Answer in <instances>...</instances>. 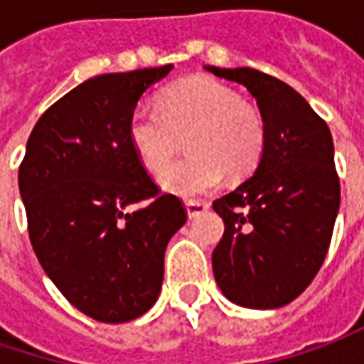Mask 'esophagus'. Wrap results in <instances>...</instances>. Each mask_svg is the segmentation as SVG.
<instances>
[{
  "label": "esophagus",
  "instance_id": "1",
  "mask_svg": "<svg viewBox=\"0 0 364 364\" xmlns=\"http://www.w3.org/2000/svg\"><path fill=\"white\" fill-rule=\"evenodd\" d=\"M185 210H187V215L189 218H198L201 213H205L210 210V203L208 201H199V199H191L185 203Z\"/></svg>",
  "mask_w": 364,
  "mask_h": 364
}]
</instances>
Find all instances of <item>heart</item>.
Wrapping results in <instances>:
<instances>
[{
  "label": "heart",
  "mask_w": 364,
  "mask_h": 364,
  "mask_svg": "<svg viewBox=\"0 0 364 364\" xmlns=\"http://www.w3.org/2000/svg\"><path fill=\"white\" fill-rule=\"evenodd\" d=\"M187 134L192 156L169 166ZM264 134L261 112L210 77H191L166 87L161 109L138 105L128 119V138L138 161L151 173L168 164L159 181L181 198L213 191L226 171L232 177L248 175L261 159Z\"/></svg>",
  "instance_id": "b5f03b06"
}]
</instances>
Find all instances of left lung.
Listing matches in <instances>:
<instances>
[{
    "instance_id": "obj_1",
    "label": "left lung",
    "mask_w": 364,
    "mask_h": 364,
    "mask_svg": "<svg viewBox=\"0 0 364 364\" xmlns=\"http://www.w3.org/2000/svg\"><path fill=\"white\" fill-rule=\"evenodd\" d=\"M203 69L245 85L267 132L252 177L213 201L226 226L212 255L215 283L242 308L287 306L318 275L338 215L332 134L309 103L275 77L248 67Z\"/></svg>"
}]
</instances>
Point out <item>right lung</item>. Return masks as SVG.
Here are the masks:
<instances>
[{
    "label": "right lung",
    "mask_w": 364,
    "mask_h": 364,
    "mask_svg": "<svg viewBox=\"0 0 364 364\" xmlns=\"http://www.w3.org/2000/svg\"><path fill=\"white\" fill-rule=\"evenodd\" d=\"M171 69L83 81L42 114L26 144L18 185L32 248L58 291L97 322H130L154 306L166 245L187 222L128 138L138 100Z\"/></svg>",
    "instance_id": "1"
}]
</instances>
